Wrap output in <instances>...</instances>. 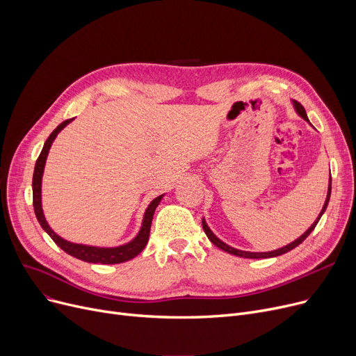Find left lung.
Listing matches in <instances>:
<instances>
[{
    "instance_id": "1",
    "label": "left lung",
    "mask_w": 356,
    "mask_h": 356,
    "mask_svg": "<svg viewBox=\"0 0 356 356\" xmlns=\"http://www.w3.org/2000/svg\"><path fill=\"white\" fill-rule=\"evenodd\" d=\"M293 105H294V108H296V112L298 115H300L302 118H305L306 121H309V118H307V115H306V111H305V108L302 106V104H298L297 101H293ZM330 192H332V177L329 179V189H327V196H326V200H325V204H323V209H322V212H321V215H319V218H317L314 222H313V225L300 236V238H297L296 241H293L291 244H289V245H286V247H283V248H278V250H274V251H270V252H250V251H241V250H236V248H232V247H229V245H227L225 242H222L211 229H209V227L207 225V222H204V219H202V227H203V231H204V234H207V236L209 238V241L212 242L213 245H216L218 248H220V250H223L225 252H228V254H232V255H236V257H242V258H271V257H278V255H283V254H286V252H289V251H291L293 248H296L297 245H300L302 242L310 235V232L316 228V225H317V222H319V219H321V216L325 213V211H326V208H327V203H329V199H330Z\"/></svg>"
}]
</instances>
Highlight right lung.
<instances>
[{
  "mask_svg": "<svg viewBox=\"0 0 356 356\" xmlns=\"http://www.w3.org/2000/svg\"><path fill=\"white\" fill-rule=\"evenodd\" d=\"M66 120L63 121L60 125H58L53 133L49 136V138L46 140L42 153L35 161L34 165V175H33V207H34V213L37 220L42 225V228L50 235V238L54 241V244L60 247L65 252H67L69 255L86 261V263H93V264H120V263H125V261H129L131 258L137 257L144 247L147 245L148 242V236H149V228H152V220H153V215L156 208L159 207V203L163 197L159 196L156 197L152 203L148 204V208L144 213V219H143V225L141 229L138 232V235L128 242L125 245L121 247H115V248H98V247H89V245H82V244H73V242H69L63 238H60L59 235H56L51 228L47 225V222L44 219L43 215V209H42V176H43V170H44V164H46V159L49 154V149L51 147V143L54 141L56 136L60 133V129H63L70 121Z\"/></svg>",
  "mask_w": 356,
  "mask_h": 356,
  "instance_id": "right-lung-1",
  "label": "right lung"
}]
</instances>
